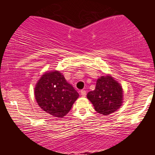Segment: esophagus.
Masks as SVG:
<instances>
[{
	"instance_id": "obj_1",
	"label": "esophagus",
	"mask_w": 155,
	"mask_h": 155,
	"mask_svg": "<svg viewBox=\"0 0 155 155\" xmlns=\"http://www.w3.org/2000/svg\"><path fill=\"white\" fill-rule=\"evenodd\" d=\"M80 93H81V95H82V97H85V96H86V91H85V90H82L80 91Z\"/></svg>"
}]
</instances>
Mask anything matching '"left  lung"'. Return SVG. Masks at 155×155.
Listing matches in <instances>:
<instances>
[{
	"label": "left lung",
	"instance_id": "obj_1",
	"mask_svg": "<svg viewBox=\"0 0 155 155\" xmlns=\"http://www.w3.org/2000/svg\"><path fill=\"white\" fill-rule=\"evenodd\" d=\"M122 88L112 76H101L97 79L94 91H89L87 97L95 110L104 115L115 112L122 104Z\"/></svg>",
	"mask_w": 155,
	"mask_h": 155
}]
</instances>
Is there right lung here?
<instances>
[{
  "instance_id": "1",
  "label": "right lung",
  "mask_w": 155,
  "mask_h": 155,
  "mask_svg": "<svg viewBox=\"0 0 155 155\" xmlns=\"http://www.w3.org/2000/svg\"><path fill=\"white\" fill-rule=\"evenodd\" d=\"M34 94L40 108L58 118L67 115L79 97L78 92L58 71L43 75L36 85Z\"/></svg>"
}]
</instances>
